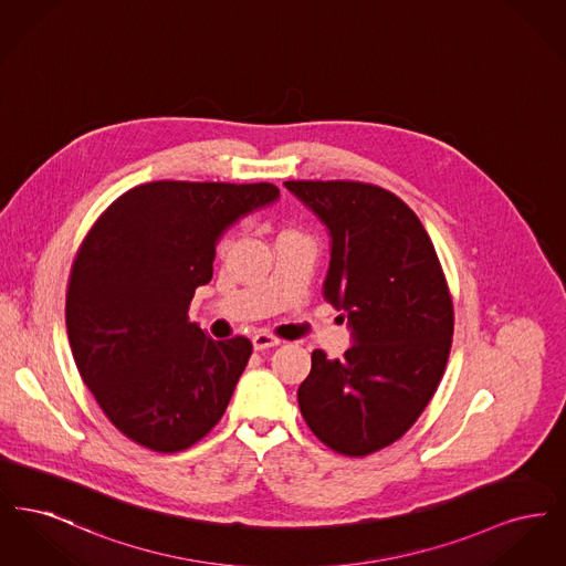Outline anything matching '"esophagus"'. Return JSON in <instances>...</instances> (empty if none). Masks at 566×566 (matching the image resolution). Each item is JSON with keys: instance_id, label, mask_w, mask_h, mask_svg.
Wrapping results in <instances>:
<instances>
[{"instance_id": "34e87169", "label": "esophagus", "mask_w": 566, "mask_h": 566, "mask_svg": "<svg viewBox=\"0 0 566 566\" xmlns=\"http://www.w3.org/2000/svg\"><path fill=\"white\" fill-rule=\"evenodd\" d=\"M282 342L277 339V337H273L270 333H256L254 337H252V346H254V350H268V348H273V346H280Z\"/></svg>"}]
</instances>
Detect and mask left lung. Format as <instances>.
<instances>
[{"instance_id":"8db88e82","label":"left lung","mask_w":566,"mask_h":566,"mask_svg":"<svg viewBox=\"0 0 566 566\" xmlns=\"http://www.w3.org/2000/svg\"><path fill=\"white\" fill-rule=\"evenodd\" d=\"M284 187L328 229L323 295L352 335L344 358L312 352L298 407L324 446L367 457L411 429L446 371L454 333L446 275L397 195L344 180Z\"/></svg>"}]
</instances>
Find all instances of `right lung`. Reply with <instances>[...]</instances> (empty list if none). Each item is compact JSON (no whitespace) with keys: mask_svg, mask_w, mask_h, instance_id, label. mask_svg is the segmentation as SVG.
I'll return each mask as SVG.
<instances>
[{"mask_svg":"<svg viewBox=\"0 0 566 566\" xmlns=\"http://www.w3.org/2000/svg\"><path fill=\"white\" fill-rule=\"evenodd\" d=\"M277 197L268 182H148L84 238L65 296L67 337L82 381L135 443L182 452L222 418L252 344L214 342L190 323L189 305L212 280L222 233Z\"/></svg>","mask_w":566,"mask_h":566,"instance_id":"1","label":"right lung"}]
</instances>
